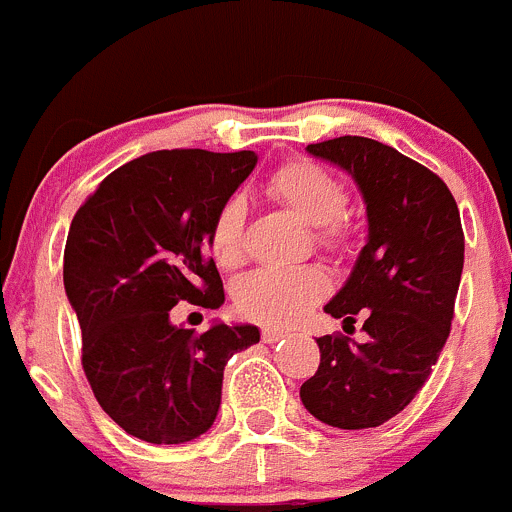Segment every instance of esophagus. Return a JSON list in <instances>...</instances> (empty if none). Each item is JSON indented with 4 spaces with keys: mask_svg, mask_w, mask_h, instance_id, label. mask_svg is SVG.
I'll return each mask as SVG.
<instances>
[{
    "mask_svg": "<svg viewBox=\"0 0 512 512\" xmlns=\"http://www.w3.org/2000/svg\"><path fill=\"white\" fill-rule=\"evenodd\" d=\"M286 336H288V331H283V328H263L261 331L263 343H278V341H283Z\"/></svg>",
    "mask_w": 512,
    "mask_h": 512,
    "instance_id": "esophagus-1",
    "label": "esophagus"
}]
</instances>
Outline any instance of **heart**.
Instances as JSON below:
<instances>
[{
  "label": "heart",
  "mask_w": 512,
  "mask_h": 512,
  "mask_svg": "<svg viewBox=\"0 0 512 512\" xmlns=\"http://www.w3.org/2000/svg\"><path fill=\"white\" fill-rule=\"evenodd\" d=\"M266 194L286 206L303 224L313 226V241L323 251H343L351 239L341 216L346 191L341 181L316 161H288L266 179ZM244 206L226 201L209 231V249L221 268H236L244 261ZM326 293V276L318 268L273 271L261 268L236 288V311L266 326H288L301 318Z\"/></svg>",
  "instance_id": "obj_1"
}]
</instances>
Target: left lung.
Returning a JSON list of instances; mask_svg holds the SVG:
<instances>
[{"instance_id": "obj_1", "label": "left lung", "mask_w": 512, "mask_h": 512, "mask_svg": "<svg viewBox=\"0 0 512 512\" xmlns=\"http://www.w3.org/2000/svg\"><path fill=\"white\" fill-rule=\"evenodd\" d=\"M308 154L348 171L366 201L368 241L323 311L343 328L361 313L368 338H316L321 363L301 401L326 426L376 428L416 398L448 341L465 251L458 204L440 176L381 141L338 136Z\"/></svg>"}]
</instances>
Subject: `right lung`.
<instances>
[{
    "instance_id": "1",
    "label": "right lung",
    "mask_w": 512,
    "mask_h": 512,
    "mask_svg": "<svg viewBox=\"0 0 512 512\" xmlns=\"http://www.w3.org/2000/svg\"><path fill=\"white\" fill-rule=\"evenodd\" d=\"M256 161L254 151H151L111 171L69 226L64 288L86 381L106 416L146 443L214 426L226 361L261 338L251 323L206 333L171 323L179 301L224 303L209 231Z\"/></svg>"
}]
</instances>
